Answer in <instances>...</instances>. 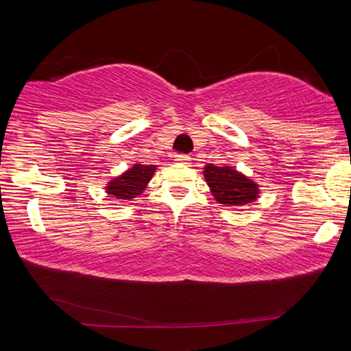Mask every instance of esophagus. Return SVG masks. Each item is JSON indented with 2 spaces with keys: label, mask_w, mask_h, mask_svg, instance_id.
I'll list each match as a JSON object with an SVG mask.
<instances>
[{
  "label": "esophagus",
  "mask_w": 351,
  "mask_h": 351,
  "mask_svg": "<svg viewBox=\"0 0 351 351\" xmlns=\"http://www.w3.org/2000/svg\"><path fill=\"white\" fill-rule=\"evenodd\" d=\"M175 161L180 162V164H190V161H192V158H190L189 154L180 153V154H176V156H175Z\"/></svg>",
  "instance_id": "1"
}]
</instances>
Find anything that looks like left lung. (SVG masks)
Segmentation results:
<instances>
[{
	"label": "left lung",
	"mask_w": 351,
	"mask_h": 351,
	"mask_svg": "<svg viewBox=\"0 0 351 351\" xmlns=\"http://www.w3.org/2000/svg\"><path fill=\"white\" fill-rule=\"evenodd\" d=\"M203 173L212 195L219 204L245 206L258 198L260 190L257 184L230 165L217 167L213 164H207Z\"/></svg>",
	"instance_id": "left-lung-1"
}]
</instances>
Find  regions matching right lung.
I'll return each instance as SVG.
<instances>
[{
	"instance_id": "1",
	"label": "right lung",
	"mask_w": 351,
	"mask_h": 351,
	"mask_svg": "<svg viewBox=\"0 0 351 351\" xmlns=\"http://www.w3.org/2000/svg\"><path fill=\"white\" fill-rule=\"evenodd\" d=\"M156 165L134 164L125 173L114 178L106 186V193L117 199H133L144 192L148 181L152 180Z\"/></svg>"
}]
</instances>
